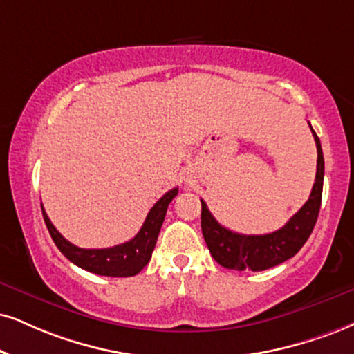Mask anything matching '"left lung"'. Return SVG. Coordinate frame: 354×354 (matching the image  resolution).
I'll list each match as a JSON object with an SVG mask.
<instances>
[{
    "label": "left lung",
    "instance_id": "left-lung-1",
    "mask_svg": "<svg viewBox=\"0 0 354 354\" xmlns=\"http://www.w3.org/2000/svg\"><path fill=\"white\" fill-rule=\"evenodd\" d=\"M317 144V176L312 194L307 202L281 230L268 234H239L221 226L202 202V233L213 259L226 269L233 270H266L290 259L300 251L317 223L324 190L325 160L322 144L313 131Z\"/></svg>",
    "mask_w": 354,
    "mask_h": 354
}]
</instances>
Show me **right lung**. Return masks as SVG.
Segmentation results:
<instances>
[{
  "instance_id": "add662e5",
  "label": "right lung",
  "mask_w": 354,
  "mask_h": 354,
  "mask_svg": "<svg viewBox=\"0 0 354 354\" xmlns=\"http://www.w3.org/2000/svg\"><path fill=\"white\" fill-rule=\"evenodd\" d=\"M177 194L178 189H172L162 198H159V202L147 213L141 230L133 239L123 244H118V246L104 248V250H84V248H78L71 241H67L55 230V226L50 223L42 205L41 207L44 221H46V226L49 230L52 239H54L55 246L68 261H72L78 268L88 270V272L98 274V276L131 277L141 272L146 268V264L149 263L152 251L156 248L157 236H159L160 226L164 223L165 212H167L169 203L172 202Z\"/></svg>"
}]
</instances>
